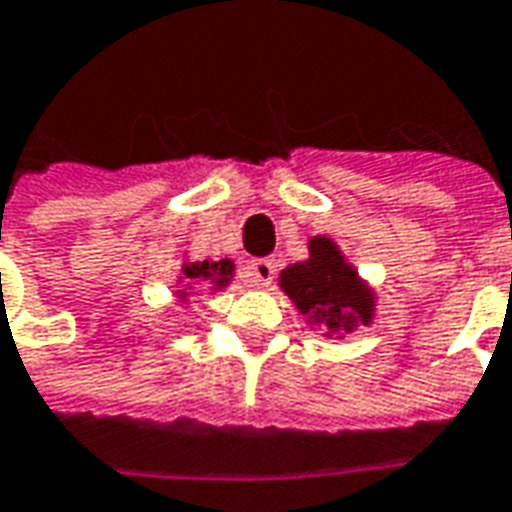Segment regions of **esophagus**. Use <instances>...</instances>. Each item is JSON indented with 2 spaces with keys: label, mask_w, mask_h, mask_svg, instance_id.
<instances>
[{
  "label": "esophagus",
  "mask_w": 512,
  "mask_h": 512,
  "mask_svg": "<svg viewBox=\"0 0 512 512\" xmlns=\"http://www.w3.org/2000/svg\"><path fill=\"white\" fill-rule=\"evenodd\" d=\"M274 274H277V266H274V260H268V257H260V260H249L244 266V277L257 285V288H268L271 282H274Z\"/></svg>",
  "instance_id": "esophagus-1"
}]
</instances>
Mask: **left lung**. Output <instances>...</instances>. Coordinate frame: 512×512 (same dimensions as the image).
Instances as JSON below:
<instances>
[{
  "mask_svg": "<svg viewBox=\"0 0 512 512\" xmlns=\"http://www.w3.org/2000/svg\"><path fill=\"white\" fill-rule=\"evenodd\" d=\"M310 257L290 263L279 274V288L288 296L310 329H323V337L343 340L345 334L376 321L378 296L367 279L329 235H312Z\"/></svg>",
  "mask_w": 512,
  "mask_h": 512,
  "instance_id": "left-lung-1",
  "label": "left lung"
}]
</instances>
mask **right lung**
Listing matches in <instances>:
<instances>
[{
  "label": "right lung",
  "mask_w": 512,
  "mask_h": 512,
  "mask_svg": "<svg viewBox=\"0 0 512 512\" xmlns=\"http://www.w3.org/2000/svg\"><path fill=\"white\" fill-rule=\"evenodd\" d=\"M235 277V263L230 257H222V260H189L186 252H183V263H180V277L178 290H175V299L186 301L191 299V290L200 288V285H208L211 293H219L224 290Z\"/></svg>",
  "instance_id": "add662e5"
}]
</instances>
